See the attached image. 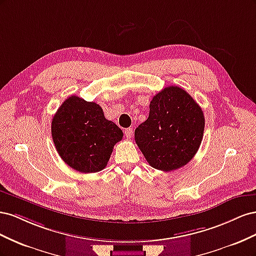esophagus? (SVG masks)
Here are the masks:
<instances>
[{
  "label": "esophagus",
  "mask_w": 256,
  "mask_h": 256,
  "mask_svg": "<svg viewBox=\"0 0 256 256\" xmlns=\"http://www.w3.org/2000/svg\"><path fill=\"white\" fill-rule=\"evenodd\" d=\"M132 134H134L132 128H127V129H125V136H126L127 138H131V136H132Z\"/></svg>",
  "instance_id": "34e87169"
}]
</instances>
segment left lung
I'll return each instance as SVG.
<instances>
[{
    "label": "left lung",
    "instance_id": "8db88e82",
    "mask_svg": "<svg viewBox=\"0 0 256 256\" xmlns=\"http://www.w3.org/2000/svg\"><path fill=\"white\" fill-rule=\"evenodd\" d=\"M204 113L187 92L168 86L154 96L150 115L134 131V140L150 166L173 171L194 157L203 140Z\"/></svg>",
    "mask_w": 256,
    "mask_h": 256
}]
</instances>
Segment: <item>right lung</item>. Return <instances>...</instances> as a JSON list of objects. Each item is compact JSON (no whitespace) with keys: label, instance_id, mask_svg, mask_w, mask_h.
Segmentation results:
<instances>
[{"label":"right lung","instance_id":"right-lung-1","mask_svg":"<svg viewBox=\"0 0 256 256\" xmlns=\"http://www.w3.org/2000/svg\"><path fill=\"white\" fill-rule=\"evenodd\" d=\"M51 134L66 164L81 173L104 170L122 131L104 118L102 106L78 96L68 97L53 116Z\"/></svg>","mask_w":256,"mask_h":256}]
</instances>
